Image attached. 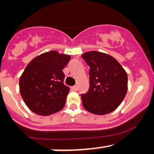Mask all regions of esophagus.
Segmentation results:
<instances>
[{"mask_svg": "<svg viewBox=\"0 0 154 154\" xmlns=\"http://www.w3.org/2000/svg\"><path fill=\"white\" fill-rule=\"evenodd\" d=\"M71 88H72L73 91H77V86H74L71 87Z\"/></svg>", "mask_w": 154, "mask_h": 154, "instance_id": "34e87169", "label": "esophagus"}]
</instances>
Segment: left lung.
Returning <instances> with one entry per match:
<instances>
[{
	"label": "left lung",
	"instance_id": "left-lung-1",
	"mask_svg": "<svg viewBox=\"0 0 154 154\" xmlns=\"http://www.w3.org/2000/svg\"><path fill=\"white\" fill-rule=\"evenodd\" d=\"M89 69V88L81 94L85 109L95 115L108 114L119 107L127 91V74L111 56L98 51L82 54Z\"/></svg>",
	"mask_w": 154,
	"mask_h": 154
}]
</instances>
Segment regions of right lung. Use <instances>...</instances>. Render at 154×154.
I'll list each match as a JSON object with an SVG mask.
<instances>
[{"label":"right lung","instance_id":"add662e5","mask_svg":"<svg viewBox=\"0 0 154 154\" xmlns=\"http://www.w3.org/2000/svg\"><path fill=\"white\" fill-rule=\"evenodd\" d=\"M71 57L51 51L31 60L19 80L24 103L32 112L47 116L60 111L70 88L65 86L63 68Z\"/></svg>","mask_w":154,"mask_h":154}]
</instances>
